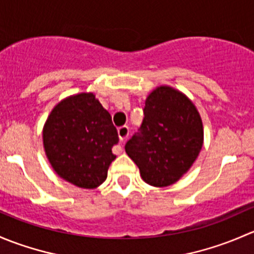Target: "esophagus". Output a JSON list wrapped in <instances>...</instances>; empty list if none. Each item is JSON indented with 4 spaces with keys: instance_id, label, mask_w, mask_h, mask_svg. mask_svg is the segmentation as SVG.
<instances>
[{
    "instance_id": "1",
    "label": "esophagus",
    "mask_w": 254,
    "mask_h": 254,
    "mask_svg": "<svg viewBox=\"0 0 254 254\" xmlns=\"http://www.w3.org/2000/svg\"><path fill=\"white\" fill-rule=\"evenodd\" d=\"M129 134H130L129 127H127V125H123V127H118V135H119L120 140H123V141H125V140L127 139ZM118 150H119V152H122V151H123L122 146H118Z\"/></svg>"
}]
</instances>
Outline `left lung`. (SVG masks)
I'll return each mask as SVG.
<instances>
[{"label":"left lung","instance_id":"obj_1","mask_svg":"<svg viewBox=\"0 0 254 254\" xmlns=\"http://www.w3.org/2000/svg\"><path fill=\"white\" fill-rule=\"evenodd\" d=\"M203 123L194 104L167 86L147 97L141 127L125 143L147 184L176 183L194 163L203 146Z\"/></svg>","mask_w":254,"mask_h":254}]
</instances>
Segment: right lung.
<instances>
[{"label":"right lung","instance_id":"1","mask_svg":"<svg viewBox=\"0 0 254 254\" xmlns=\"http://www.w3.org/2000/svg\"><path fill=\"white\" fill-rule=\"evenodd\" d=\"M49 162L61 178L92 189L107 179L119 142L112 117L93 93L61 101L49 115L43 131Z\"/></svg>","mask_w":254,"mask_h":254}]
</instances>
